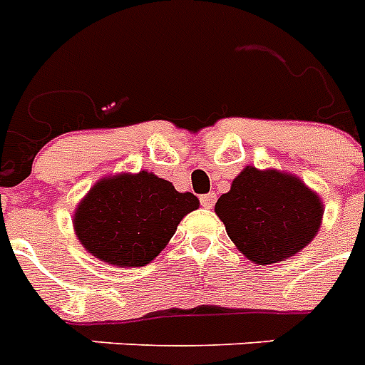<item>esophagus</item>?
Here are the masks:
<instances>
[{
    "label": "esophagus",
    "instance_id": "obj_1",
    "mask_svg": "<svg viewBox=\"0 0 365 365\" xmlns=\"http://www.w3.org/2000/svg\"><path fill=\"white\" fill-rule=\"evenodd\" d=\"M215 198H217V195H215V192L202 195V197H200V204H202L204 208H212L213 204H215Z\"/></svg>",
    "mask_w": 365,
    "mask_h": 365
}]
</instances>
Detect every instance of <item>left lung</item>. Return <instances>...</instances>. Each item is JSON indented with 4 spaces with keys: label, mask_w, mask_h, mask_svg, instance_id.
<instances>
[{
    "label": "left lung",
    "mask_w": 365,
    "mask_h": 365,
    "mask_svg": "<svg viewBox=\"0 0 365 365\" xmlns=\"http://www.w3.org/2000/svg\"><path fill=\"white\" fill-rule=\"evenodd\" d=\"M215 213L229 238L255 264H274L315 238L322 202L298 178L247 167L221 195Z\"/></svg>",
    "instance_id": "left-lung-1"
}]
</instances>
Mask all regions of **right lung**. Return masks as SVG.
<instances>
[{
  "label": "right lung",
  "instance_id": "right-lung-1",
  "mask_svg": "<svg viewBox=\"0 0 365 365\" xmlns=\"http://www.w3.org/2000/svg\"><path fill=\"white\" fill-rule=\"evenodd\" d=\"M198 208L155 174H120L97 182L75 212L78 240L93 257L115 266H144L165 250L176 227Z\"/></svg>",
  "mask_w": 365,
  "mask_h": 365
}]
</instances>
